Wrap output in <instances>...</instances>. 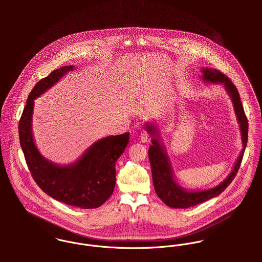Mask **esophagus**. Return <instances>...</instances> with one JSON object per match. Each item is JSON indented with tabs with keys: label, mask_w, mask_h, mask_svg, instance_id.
<instances>
[{
	"label": "esophagus",
	"mask_w": 262,
	"mask_h": 262,
	"mask_svg": "<svg viewBox=\"0 0 262 262\" xmlns=\"http://www.w3.org/2000/svg\"><path fill=\"white\" fill-rule=\"evenodd\" d=\"M139 138H140V141H141L142 143H147V142H149V135H148V133H146V132H141Z\"/></svg>",
	"instance_id": "esophagus-1"
}]
</instances>
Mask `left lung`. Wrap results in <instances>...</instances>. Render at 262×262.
<instances>
[{
    "label": "left lung",
    "mask_w": 262,
    "mask_h": 262,
    "mask_svg": "<svg viewBox=\"0 0 262 262\" xmlns=\"http://www.w3.org/2000/svg\"><path fill=\"white\" fill-rule=\"evenodd\" d=\"M200 72L202 73L200 76L201 80H203L206 83L222 84L226 93L230 97L233 104L235 116L239 125V130L241 132L242 149L232 167L231 172L221 184H219L216 187L206 189H187L186 187H182L174 177L171 162L169 160L167 151L160 136L159 125L157 124V122L154 121L146 122L144 128L151 136L152 143V145H150L148 149V156L152 171L153 186L160 200L166 206L176 209H187L189 207H193L212 198H215L219 195L222 191H224L225 188L234 180L240 167L247 144L248 122L236 86L228 77H226L221 72L215 69L205 67L202 68Z\"/></svg>",
    "instance_id": "8db88e82"
}]
</instances>
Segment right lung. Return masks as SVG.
Here are the masks:
<instances>
[{
	"instance_id": "obj_1",
	"label": "right lung",
	"mask_w": 262,
	"mask_h": 262,
	"mask_svg": "<svg viewBox=\"0 0 262 262\" xmlns=\"http://www.w3.org/2000/svg\"><path fill=\"white\" fill-rule=\"evenodd\" d=\"M75 69L76 66L61 67L35 84L19 122V138L29 170L44 192L69 206L96 209L113 193L116 161L129 142V132L103 137L84 150L74 162L57 164L41 154L32 130L34 101Z\"/></svg>"
}]
</instances>
